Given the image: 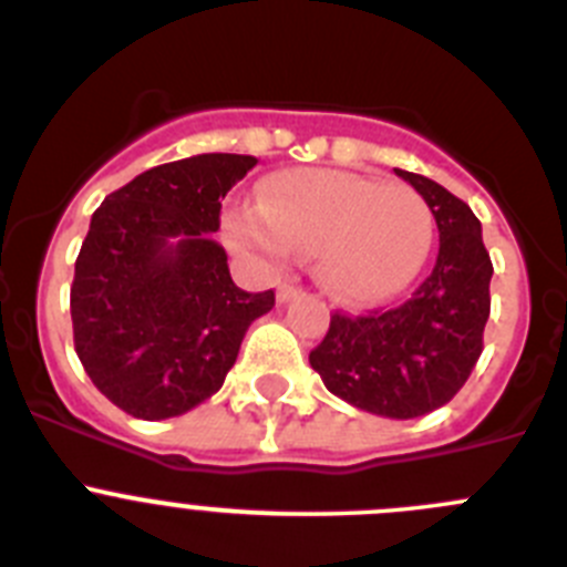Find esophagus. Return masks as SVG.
I'll return each mask as SVG.
<instances>
[{
	"label": "esophagus",
	"instance_id": "1",
	"mask_svg": "<svg viewBox=\"0 0 567 567\" xmlns=\"http://www.w3.org/2000/svg\"><path fill=\"white\" fill-rule=\"evenodd\" d=\"M298 295H300V289L295 287V284H280V287H278V303H287V300L298 298Z\"/></svg>",
	"mask_w": 567,
	"mask_h": 567
}]
</instances>
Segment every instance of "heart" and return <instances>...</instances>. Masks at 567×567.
Wrapping results in <instances>:
<instances>
[{"mask_svg":"<svg viewBox=\"0 0 567 567\" xmlns=\"http://www.w3.org/2000/svg\"><path fill=\"white\" fill-rule=\"evenodd\" d=\"M224 229L235 249L260 258L318 255L320 284L346 307L412 287L434 244V215L417 189L346 169L275 175L258 209H235Z\"/></svg>","mask_w":567,"mask_h":567,"instance_id":"obj_1","label":"heart"}]
</instances>
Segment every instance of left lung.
Instances as JSON below:
<instances>
[{"label":"left lung","instance_id":"left-lung-1","mask_svg":"<svg viewBox=\"0 0 567 567\" xmlns=\"http://www.w3.org/2000/svg\"><path fill=\"white\" fill-rule=\"evenodd\" d=\"M398 175L423 195L437 221V264L403 307L360 318L334 312L309 363L329 392L354 409L412 420L449 403L480 360L494 267L468 204L425 175Z\"/></svg>","mask_w":567,"mask_h":567}]
</instances>
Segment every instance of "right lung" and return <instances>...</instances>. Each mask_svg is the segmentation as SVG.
Returning a JSON list of instances; mask_svg holds the SVG:
<instances>
[{"label": "right lung", "mask_w": 567, "mask_h": 567, "mask_svg": "<svg viewBox=\"0 0 567 567\" xmlns=\"http://www.w3.org/2000/svg\"><path fill=\"white\" fill-rule=\"evenodd\" d=\"M255 155L204 153L135 175L90 218L70 287L73 343L99 392L138 420L213 398L275 292L233 284L213 233Z\"/></svg>", "instance_id": "1"}]
</instances>
